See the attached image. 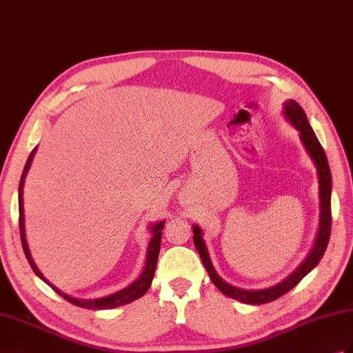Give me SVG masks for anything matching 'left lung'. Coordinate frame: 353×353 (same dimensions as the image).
<instances>
[{
    "label": "left lung",
    "mask_w": 353,
    "mask_h": 353,
    "mask_svg": "<svg viewBox=\"0 0 353 353\" xmlns=\"http://www.w3.org/2000/svg\"><path fill=\"white\" fill-rule=\"evenodd\" d=\"M283 114L285 120H289L290 125L299 132L301 143L304 145V149L310 154V158L313 161L317 170L319 209H321V216H319V228H317L314 245L308 252V256L304 259V261H302V263L294 269L288 278H284L283 281H280L275 285H270V288L259 289V290L239 289L236 288V285L228 284L218 275L216 269L214 268V263H212L210 260L206 242L203 239V230L199 225H192L194 245L200 254V259L203 261L204 268L208 270L212 283H214L218 288V290L223 292L225 296L243 302V304H251V305L266 304V302H272L280 296H283V294L290 292L294 285L302 280V278L319 265V261H321V259L323 257L325 250L327 247V242H330L332 179H331V170H330V165H327L325 150L322 149L321 143H319L313 129H311L304 110L301 108L296 101L290 99L288 102H284Z\"/></svg>",
    "instance_id": "obj_1"
}]
</instances>
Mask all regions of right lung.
Masks as SVG:
<instances>
[{
    "instance_id": "right-lung-1",
    "label": "right lung",
    "mask_w": 353,
    "mask_h": 353,
    "mask_svg": "<svg viewBox=\"0 0 353 353\" xmlns=\"http://www.w3.org/2000/svg\"><path fill=\"white\" fill-rule=\"evenodd\" d=\"M37 147H34V150L30 153V157L27 159L26 167H23L22 171V177L19 182V228H21V241H22V248L23 252H26V257L28 260V263L31 269L34 270V274L40 278V280L45 281L48 285L63 296L65 301H69L70 304L81 307V308H88V310H110V308H117L120 305L129 304V302L137 301L138 298H141L143 294L149 290L152 280L154 276V270H157L158 265V257H159V250H161V237H162V230L163 225H165V221H159V223H154L149 225V232L152 233V239L149 242V247H147V254H145V265L143 272L139 274V276L134 283H130L128 288L121 289L116 293H111L108 296H102V298H94V299H83V298H75L70 296V294H65L60 289H57L52 283H49L43 274L40 272L37 265L34 263V260L31 257V252L28 248V242H27V236H26V216H23V183H26V177L28 170L31 167L32 158H34Z\"/></svg>"
}]
</instances>
